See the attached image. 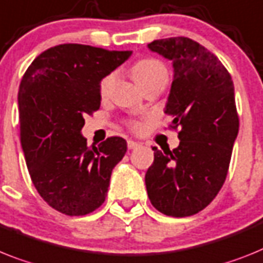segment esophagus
Here are the masks:
<instances>
[{
  "mask_svg": "<svg viewBox=\"0 0 263 263\" xmlns=\"http://www.w3.org/2000/svg\"><path fill=\"white\" fill-rule=\"evenodd\" d=\"M127 147H128V149H135V148H138V147H140V144H139L138 142H134V140H128Z\"/></svg>",
  "mask_w": 263,
  "mask_h": 263,
  "instance_id": "34e87169",
  "label": "esophagus"
}]
</instances>
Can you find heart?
Segmentation results:
<instances>
[{"label":"heart","instance_id":"heart-1","mask_svg":"<svg viewBox=\"0 0 263 263\" xmlns=\"http://www.w3.org/2000/svg\"><path fill=\"white\" fill-rule=\"evenodd\" d=\"M131 74L134 77V80L139 84V87L143 85L147 81L152 80L158 76H167V69H165L164 64L160 63L156 59H143V60L138 61V63L132 67ZM115 81V74H107V76L100 81V85H99V92L104 98L107 96L108 92L111 90L112 84ZM129 127L132 129H139L140 128V123L138 120H131L129 123Z\"/></svg>","mask_w":263,"mask_h":263}]
</instances>
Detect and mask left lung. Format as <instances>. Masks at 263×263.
Wrapping results in <instances>:
<instances>
[{"instance_id":"1","label":"left lung","mask_w":263,"mask_h":263,"mask_svg":"<svg viewBox=\"0 0 263 263\" xmlns=\"http://www.w3.org/2000/svg\"><path fill=\"white\" fill-rule=\"evenodd\" d=\"M152 52L173 61L174 80L165 105L179 127L173 151L158 147L145 173L152 206L168 217H190L213 202L226 180L239 129L234 84L214 53L187 37L155 40Z\"/></svg>"}]
</instances>
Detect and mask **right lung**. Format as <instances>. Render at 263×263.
I'll use <instances>...</instances> for the list:
<instances>
[{"instance_id": "add662e5", "label": "right lung", "mask_w": 263, "mask_h": 263, "mask_svg": "<svg viewBox=\"0 0 263 263\" xmlns=\"http://www.w3.org/2000/svg\"><path fill=\"white\" fill-rule=\"evenodd\" d=\"M131 54L61 44L37 56L20 84V139L30 179L65 215H87L104 203L112 170L127 151L119 136L88 147L81 128L100 108V81Z\"/></svg>"}]
</instances>
